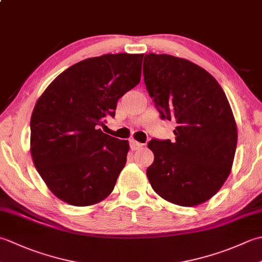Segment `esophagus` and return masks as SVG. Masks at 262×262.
<instances>
[{
  "label": "esophagus",
  "instance_id": "1",
  "mask_svg": "<svg viewBox=\"0 0 262 262\" xmlns=\"http://www.w3.org/2000/svg\"><path fill=\"white\" fill-rule=\"evenodd\" d=\"M129 143H130L132 151H137V149H140L141 147H143V144L138 143V142H136V141H130Z\"/></svg>",
  "mask_w": 262,
  "mask_h": 262
}]
</instances>
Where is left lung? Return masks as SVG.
Listing matches in <instances>:
<instances>
[{"mask_svg": "<svg viewBox=\"0 0 262 262\" xmlns=\"http://www.w3.org/2000/svg\"><path fill=\"white\" fill-rule=\"evenodd\" d=\"M144 82L161 118L174 120L176 141L152 140L146 176L168 202L191 207L224 185L234 160L237 128L223 89L207 71L185 58L148 53Z\"/></svg>", "mask_w": 262, "mask_h": 262, "instance_id": "obj_1", "label": "left lung"}]
</instances>
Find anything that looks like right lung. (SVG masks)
<instances>
[{
  "instance_id": "obj_1",
  "label": "right lung",
  "mask_w": 262,
  "mask_h": 262,
  "mask_svg": "<svg viewBox=\"0 0 262 262\" xmlns=\"http://www.w3.org/2000/svg\"><path fill=\"white\" fill-rule=\"evenodd\" d=\"M144 54H105L60 73L37 100L30 152L55 196L73 206L102 202L114 190L129 151L128 141L100 129L117 101L141 81Z\"/></svg>"
}]
</instances>
